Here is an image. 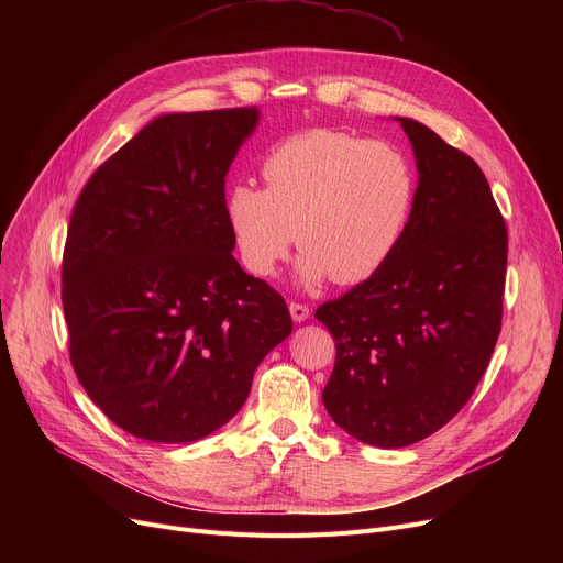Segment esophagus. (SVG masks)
<instances>
[{"mask_svg": "<svg viewBox=\"0 0 563 563\" xmlns=\"http://www.w3.org/2000/svg\"><path fill=\"white\" fill-rule=\"evenodd\" d=\"M289 314H291V319L294 321H306L308 317H310V308L306 306V303H297V301H291L289 303Z\"/></svg>", "mask_w": 563, "mask_h": 563, "instance_id": "esophagus-1", "label": "esophagus"}]
</instances>
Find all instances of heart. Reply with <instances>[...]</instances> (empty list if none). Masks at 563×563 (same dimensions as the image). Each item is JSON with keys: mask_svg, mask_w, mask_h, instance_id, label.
I'll use <instances>...</instances> for the list:
<instances>
[{"mask_svg": "<svg viewBox=\"0 0 563 563\" xmlns=\"http://www.w3.org/2000/svg\"><path fill=\"white\" fill-rule=\"evenodd\" d=\"M264 189L236 183L223 214L253 276L269 278L294 236L303 251L297 278L353 285L374 276L399 249L416 207L418 180L397 145L340 130H306L262 159Z\"/></svg>", "mask_w": 563, "mask_h": 563, "instance_id": "heart-1", "label": "heart"}]
</instances>
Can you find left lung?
<instances>
[{"instance_id":"left-lung-1","label":"left lung","mask_w":563,"mask_h":563,"mask_svg":"<svg viewBox=\"0 0 563 563\" xmlns=\"http://www.w3.org/2000/svg\"><path fill=\"white\" fill-rule=\"evenodd\" d=\"M416 207L380 269L317 308L335 338L321 393L338 427L397 450L445 427L475 393L501 329L507 225L477 162L412 118Z\"/></svg>"}]
</instances>
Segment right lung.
<instances>
[{
    "mask_svg": "<svg viewBox=\"0 0 563 563\" xmlns=\"http://www.w3.org/2000/svg\"><path fill=\"white\" fill-rule=\"evenodd\" d=\"M255 107L164 113L86 183L64 251L70 363L104 416L194 442L236 416L291 333L280 294L232 257L225 175Z\"/></svg>",
    "mask_w": 563,
    "mask_h": 563,
    "instance_id": "1",
    "label": "right lung"
}]
</instances>
